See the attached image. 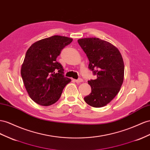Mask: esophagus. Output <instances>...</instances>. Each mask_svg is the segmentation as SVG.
<instances>
[{"mask_svg":"<svg viewBox=\"0 0 150 150\" xmlns=\"http://www.w3.org/2000/svg\"><path fill=\"white\" fill-rule=\"evenodd\" d=\"M74 81H75L76 83H81V82H83V80L81 78H79V79H76V80H74Z\"/></svg>","mask_w":150,"mask_h":150,"instance_id":"esophagus-1","label":"esophagus"}]
</instances>
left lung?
<instances>
[{
	"label": "left lung",
	"instance_id": "obj_1",
	"mask_svg": "<svg viewBox=\"0 0 150 150\" xmlns=\"http://www.w3.org/2000/svg\"><path fill=\"white\" fill-rule=\"evenodd\" d=\"M89 60L88 67L96 79L88 81L91 93L84 100L91 107L107 105L119 92L124 77V64L118 48L112 43L98 38L78 40Z\"/></svg>",
	"mask_w": 150,
	"mask_h": 150
}]
</instances>
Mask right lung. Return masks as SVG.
I'll use <instances>...</instances> for the list:
<instances>
[{"mask_svg":"<svg viewBox=\"0 0 150 150\" xmlns=\"http://www.w3.org/2000/svg\"><path fill=\"white\" fill-rule=\"evenodd\" d=\"M72 39L54 35L35 42L28 48L21 69L26 90L34 102L49 106L57 102L71 79L64 77L61 64L56 61Z\"/></svg>","mask_w":150,"mask_h":150,"instance_id":"obj_1","label":"right lung"}]
</instances>
